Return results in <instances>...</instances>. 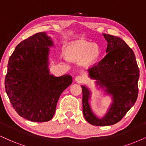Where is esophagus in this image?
Instances as JSON below:
<instances>
[{
    "mask_svg": "<svg viewBox=\"0 0 146 146\" xmlns=\"http://www.w3.org/2000/svg\"><path fill=\"white\" fill-rule=\"evenodd\" d=\"M75 81H76L77 83H82V82H83L84 81V77L81 76V75H77V76L75 77Z\"/></svg>",
    "mask_w": 146,
    "mask_h": 146,
    "instance_id": "esophagus-1",
    "label": "esophagus"
}]
</instances>
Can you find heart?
<instances>
[{"mask_svg":"<svg viewBox=\"0 0 146 146\" xmlns=\"http://www.w3.org/2000/svg\"><path fill=\"white\" fill-rule=\"evenodd\" d=\"M99 55V49L94 44L84 40L71 42L67 49V56L75 61H82L85 59L86 65L94 63Z\"/></svg>","mask_w":146,"mask_h":146,"instance_id":"heart-1","label":"heart"}]
</instances>
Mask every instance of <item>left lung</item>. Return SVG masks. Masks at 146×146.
<instances>
[{"label": "left lung", "mask_w": 146, "mask_h": 146, "mask_svg": "<svg viewBox=\"0 0 146 146\" xmlns=\"http://www.w3.org/2000/svg\"><path fill=\"white\" fill-rule=\"evenodd\" d=\"M107 41L106 56L88 69V76L99 88L112 96V102L104 117L92 112L89 100L91 92L82 86L83 114L88 123L96 126H108L119 122L133 106L138 96L139 70L132 49L119 37L103 34Z\"/></svg>", "instance_id": "left-lung-1"}]
</instances>
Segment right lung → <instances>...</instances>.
<instances>
[{"label":"right lung","mask_w":146,"mask_h":146,"mask_svg":"<svg viewBox=\"0 0 146 146\" xmlns=\"http://www.w3.org/2000/svg\"><path fill=\"white\" fill-rule=\"evenodd\" d=\"M52 46L46 33H37L20 42L9 60L6 93L18 114L33 122L52 119L60 94L72 84L71 75L50 74Z\"/></svg>","instance_id":"add662e5"}]
</instances>
